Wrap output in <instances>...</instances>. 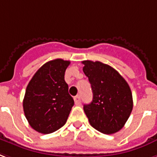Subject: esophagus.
<instances>
[{
  "instance_id": "1",
  "label": "esophagus",
  "mask_w": 157,
  "mask_h": 157,
  "mask_svg": "<svg viewBox=\"0 0 157 157\" xmlns=\"http://www.w3.org/2000/svg\"><path fill=\"white\" fill-rule=\"evenodd\" d=\"M74 101L76 105H80L81 104V96L80 95H76V97L74 98Z\"/></svg>"
}]
</instances>
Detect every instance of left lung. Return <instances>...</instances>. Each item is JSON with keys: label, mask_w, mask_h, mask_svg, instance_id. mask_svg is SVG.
<instances>
[{"label": "left lung", "mask_w": 157, "mask_h": 157, "mask_svg": "<svg viewBox=\"0 0 157 157\" xmlns=\"http://www.w3.org/2000/svg\"><path fill=\"white\" fill-rule=\"evenodd\" d=\"M82 63L93 92L92 102L84 105L90 124L105 134L117 132L124 126L132 110V95L128 84L107 64L89 60Z\"/></svg>", "instance_id": "8db88e82"}]
</instances>
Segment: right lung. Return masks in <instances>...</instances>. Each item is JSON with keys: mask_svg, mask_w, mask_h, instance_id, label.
Wrapping results in <instances>:
<instances>
[{"mask_svg": "<svg viewBox=\"0 0 157 157\" xmlns=\"http://www.w3.org/2000/svg\"><path fill=\"white\" fill-rule=\"evenodd\" d=\"M70 61L52 60L42 66L29 82L23 108L29 124L35 131L48 134L66 124L74 100L64 80Z\"/></svg>", "mask_w": 157, "mask_h": 157, "instance_id": "right-lung-1", "label": "right lung"}]
</instances>
